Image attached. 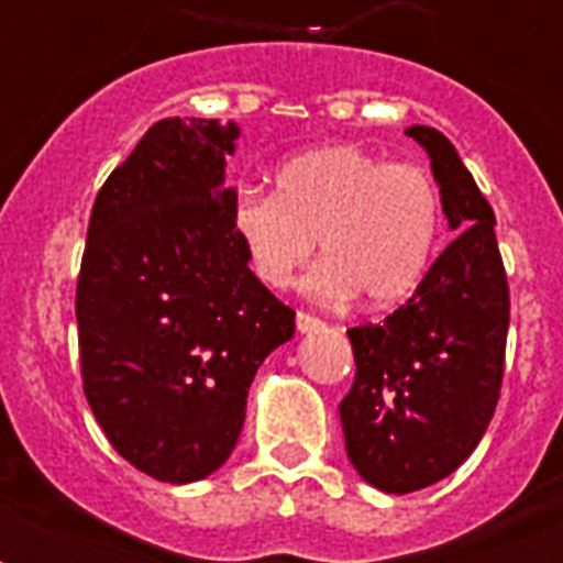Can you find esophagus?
Here are the masks:
<instances>
[{
    "label": "esophagus",
    "instance_id": "1",
    "mask_svg": "<svg viewBox=\"0 0 563 563\" xmlns=\"http://www.w3.org/2000/svg\"><path fill=\"white\" fill-rule=\"evenodd\" d=\"M295 327H298V333H318V330L324 327V321L316 316H309V312H298V318H295Z\"/></svg>",
    "mask_w": 563,
    "mask_h": 563
}]
</instances>
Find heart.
I'll return each mask as SVG.
<instances>
[{
    "label": "heart",
    "instance_id": "obj_1",
    "mask_svg": "<svg viewBox=\"0 0 563 563\" xmlns=\"http://www.w3.org/2000/svg\"><path fill=\"white\" fill-rule=\"evenodd\" d=\"M247 265L268 289H289L321 251L312 289L394 309L420 289L441 236L435 180L360 145H327L277 169L274 192L242 189L230 210Z\"/></svg>",
    "mask_w": 563,
    "mask_h": 563
}]
</instances>
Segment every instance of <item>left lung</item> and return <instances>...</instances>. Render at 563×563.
Segmentation results:
<instances>
[{
  "instance_id": "8db88e82",
  "label": "left lung",
  "mask_w": 563,
  "mask_h": 563,
  "mask_svg": "<svg viewBox=\"0 0 563 563\" xmlns=\"http://www.w3.org/2000/svg\"><path fill=\"white\" fill-rule=\"evenodd\" d=\"M406 134L427 148L459 236L383 324L347 330L356 379L339 402L344 446L385 494L429 488L476 450L497 409L511 309L490 203L441 131Z\"/></svg>"
}]
</instances>
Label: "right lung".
<instances>
[{"label": "right lung", "mask_w": 563, "mask_h": 563, "mask_svg": "<svg viewBox=\"0 0 563 563\" xmlns=\"http://www.w3.org/2000/svg\"><path fill=\"white\" fill-rule=\"evenodd\" d=\"M236 140V122H154L96 195L78 274L87 402L125 462L172 485L228 462L256 368L295 335L230 224Z\"/></svg>", "instance_id": "right-lung-1"}]
</instances>
